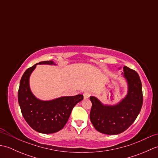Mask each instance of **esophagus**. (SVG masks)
<instances>
[{
	"mask_svg": "<svg viewBox=\"0 0 158 158\" xmlns=\"http://www.w3.org/2000/svg\"><path fill=\"white\" fill-rule=\"evenodd\" d=\"M92 93L89 91H85L84 93H83V98L84 99H88L89 97L91 96Z\"/></svg>",
	"mask_w": 158,
	"mask_h": 158,
	"instance_id": "obj_1",
	"label": "esophagus"
}]
</instances>
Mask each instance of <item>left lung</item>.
<instances>
[{
	"label": "left lung",
	"mask_w": 158,
	"mask_h": 158,
	"mask_svg": "<svg viewBox=\"0 0 158 158\" xmlns=\"http://www.w3.org/2000/svg\"><path fill=\"white\" fill-rule=\"evenodd\" d=\"M122 74L127 82V92L118 103L104 105L96 97H89L92 104L90 120L100 133L115 135L124 132L134 123L141 109L143 97L139 75L126 66Z\"/></svg>",
	"instance_id": "8db88e82"
}]
</instances>
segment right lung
<instances>
[{
	"label": "right lung",
	"mask_w": 158,
	"mask_h": 158,
	"mask_svg": "<svg viewBox=\"0 0 158 158\" xmlns=\"http://www.w3.org/2000/svg\"><path fill=\"white\" fill-rule=\"evenodd\" d=\"M37 64L56 65L53 61H43L28 69L20 80L18 102L23 118L33 130L43 134L58 132L64 127L73 107L83 99L81 94L62 96L51 100L36 98L31 90L30 77Z\"/></svg>",
	"instance_id": "add662e5"
}]
</instances>
